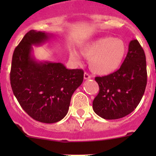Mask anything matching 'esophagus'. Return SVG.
<instances>
[{"mask_svg":"<svg viewBox=\"0 0 156 156\" xmlns=\"http://www.w3.org/2000/svg\"><path fill=\"white\" fill-rule=\"evenodd\" d=\"M83 77H84L85 80H88V79H90V78H91V76H90V74L88 73L85 72L84 74H83Z\"/></svg>","mask_w":156,"mask_h":156,"instance_id":"obj_1","label":"esophagus"}]
</instances>
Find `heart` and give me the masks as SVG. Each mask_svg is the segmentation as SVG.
I'll list each match as a JSON object with an SVG mask.
<instances>
[{"instance_id":"heart-1","label":"heart","mask_w":156,"mask_h":156,"mask_svg":"<svg viewBox=\"0 0 156 156\" xmlns=\"http://www.w3.org/2000/svg\"><path fill=\"white\" fill-rule=\"evenodd\" d=\"M81 53L90 58L89 66L94 73L99 75H108L121 66L126 56V45L119 38L101 37L83 45ZM69 58L76 64L81 62V57L76 51L70 50Z\"/></svg>"}]
</instances>
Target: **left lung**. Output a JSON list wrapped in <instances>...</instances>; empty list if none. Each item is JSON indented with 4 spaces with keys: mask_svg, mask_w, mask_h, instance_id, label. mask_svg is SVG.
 Wrapping results in <instances>:
<instances>
[{
    "mask_svg": "<svg viewBox=\"0 0 156 156\" xmlns=\"http://www.w3.org/2000/svg\"><path fill=\"white\" fill-rule=\"evenodd\" d=\"M99 92L93 109L105 119H117L131 113L144 95L147 84L145 54L137 40L129 42L125 60L119 69L105 76H96Z\"/></svg>",
    "mask_w": 156,
    "mask_h": 156,
    "instance_id": "1",
    "label": "left lung"
}]
</instances>
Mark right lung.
<instances>
[{
  "label": "right lung",
  "instance_id": "obj_1",
  "mask_svg": "<svg viewBox=\"0 0 156 156\" xmlns=\"http://www.w3.org/2000/svg\"><path fill=\"white\" fill-rule=\"evenodd\" d=\"M49 37L35 30L24 36L12 55L10 81L14 95L30 117L54 123L68 112L72 95L83 80V71L68 69L59 62L36 61L32 45L41 44Z\"/></svg>",
  "mask_w": 156,
  "mask_h": 156
}]
</instances>
